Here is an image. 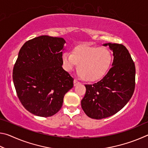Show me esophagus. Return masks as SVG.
<instances>
[{"label": "esophagus", "instance_id": "34e87169", "mask_svg": "<svg viewBox=\"0 0 148 148\" xmlns=\"http://www.w3.org/2000/svg\"><path fill=\"white\" fill-rule=\"evenodd\" d=\"M80 84V82L79 81H77V79H74V86H76L77 85H78Z\"/></svg>", "mask_w": 148, "mask_h": 148}]
</instances>
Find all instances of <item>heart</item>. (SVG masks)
<instances>
[{
	"label": "heart",
	"instance_id": "obj_1",
	"mask_svg": "<svg viewBox=\"0 0 148 148\" xmlns=\"http://www.w3.org/2000/svg\"><path fill=\"white\" fill-rule=\"evenodd\" d=\"M112 61L111 52L104 47L77 46L72 53L64 52L62 55V66L65 71H71L77 64V74L87 82L97 81L104 77Z\"/></svg>",
	"mask_w": 148,
	"mask_h": 148
}]
</instances>
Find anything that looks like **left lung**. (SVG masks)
<instances>
[{
  "label": "left lung",
  "mask_w": 148,
  "mask_h": 148,
  "mask_svg": "<svg viewBox=\"0 0 148 148\" xmlns=\"http://www.w3.org/2000/svg\"><path fill=\"white\" fill-rule=\"evenodd\" d=\"M113 51L112 66L101 81L85 85L86 95L81 101L87 116L101 119L121 110L133 95L135 88V65L127 49L122 44L108 43Z\"/></svg>",
  "instance_id": "8db88e82"
}]
</instances>
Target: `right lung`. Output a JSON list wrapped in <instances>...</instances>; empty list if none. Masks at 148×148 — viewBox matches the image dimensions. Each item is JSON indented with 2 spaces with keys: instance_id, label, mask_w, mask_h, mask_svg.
Masks as SVG:
<instances>
[{
  "instance_id": "add662e5",
  "label": "right lung",
  "mask_w": 148,
  "mask_h": 148,
  "mask_svg": "<svg viewBox=\"0 0 148 148\" xmlns=\"http://www.w3.org/2000/svg\"><path fill=\"white\" fill-rule=\"evenodd\" d=\"M65 40L43 35L29 40L20 49L13 69L15 89L21 103L31 114L53 116L61 108L74 79L62 69Z\"/></svg>"
}]
</instances>
